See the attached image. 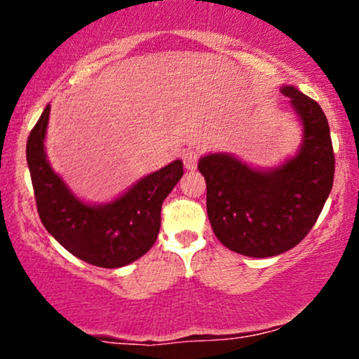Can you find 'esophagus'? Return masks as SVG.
Here are the masks:
<instances>
[{
  "label": "esophagus",
  "instance_id": "obj_1",
  "mask_svg": "<svg viewBox=\"0 0 359 359\" xmlns=\"http://www.w3.org/2000/svg\"><path fill=\"white\" fill-rule=\"evenodd\" d=\"M182 160L187 170H194L197 167V160H199V151L194 150V148H187V150H184Z\"/></svg>",
  "mask_w": 359,
  "mask_h": 359
}]
</instances>
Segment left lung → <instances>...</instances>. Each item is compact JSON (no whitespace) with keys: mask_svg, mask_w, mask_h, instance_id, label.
<instances>
[{"mask_svg":"<svg viewBox=\"0 0 359 359\" xmlns=\"http://www.w3.org/2000/svg\"><path fill=\"white\" fill-rule=\"evenodd\" d=\"M290 100L304 128L299 154L271 170H257L228 154L203 156L209 222L226 248L245 257L285 253L307 236L334 180V151L325 114L292 86Z\"/></svg>","mask_w":359,"mask_h":359,"instance_id":"left-lung-1","label":"left lung"}]
</instances>
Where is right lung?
Returning <instances> with one entry per match:
<instances>
[{
	"instance_id": "1",
	"label": "right lung",
	"mask_w": 359,
	"mask_h": 359,
	"mask_svg": "<svg viewBox=\"0 0 359 359\" xmlns=\"http://www.w3.org/2000/svg\"><path fill=\"white\" fill-rule=\"evenodd\" d=\"M50 104L43 109L27 142L35 203L42 224L65 250L101 269L130 265L154 246L160 231L163 199L184 174L180 160L143 177L116 201L82 203L52 170L43 140Z\"/></svg>"
}]
</instances>
